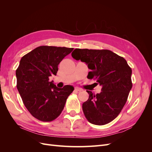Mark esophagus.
<instances>
[{
	"instance_id": "obj_1",
	"label": "esophagus",
	"mask_w": 152,
	"mask_h": 152,
	"mask_svg": "<svg viewBox=\"0 0 152 152\" xmlns=\"http://www.w3.org/2000/svg\"><path fill=\"white\" fill-rule=\"evenodd\" d=\"M75 90L76 91H79V92H80V91H83V90H82V89L79 88V87H75Z\"/></svg>"
}]
</instances>
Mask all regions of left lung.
I'll use <instances>...</instances> for the list:
<instances>
[{
	"label": "left lung",
	"instance_id": "left-lung-1",
	"mask_svg": "<svg viewBox=\"0 0 152 152\" xmlns=\"http://www.w3.org/2000/svg\"><path fill=\"white\" fill-rule=\"evenodd\" d=\"M72 56L85 62L91 70L87 78L102 87L100 93L91 91L82 104L86 118L90 123L102 126L114 120L125 105L132 88V70L124 58L110 50L75 49Z\"/></svg>",
	"mask_w": 152,
	"mask_h": 152
}]
</instances>
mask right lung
<instances>
[{"mask_svg":"<svg viewBox=\"0 0 152 152\" xmlns=\"http://www.w3.org/2000/svg\"><path fill=\"white\" fill-rule=\"evenodd\" d=\"M73 48L42 45L21 59L16 70L17 89L25 107L37 119L50 122L56 119L74 87L66 85L58 88L49 81L56 75L58 66Z\"/></svg>","mask_w":152,"mask_h":152,"instance_id":"right-lung-1","label":"right lung"}]
</instances>
